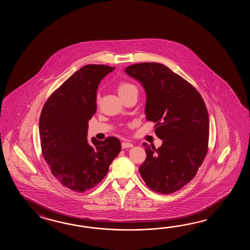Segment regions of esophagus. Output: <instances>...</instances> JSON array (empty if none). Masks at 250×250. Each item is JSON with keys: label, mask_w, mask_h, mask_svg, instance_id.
<instances>
[{"label": "esophagus", "mask_w": 250, "mask_h": 250, "mask_svg": "<svg viewBox=\"0 0 250 250\" xmlns=\"http://www.w3.org/2000/svg\"><path fill=\"white\" fill-rule=\"evenodd\" d=\"M133 144L129 143V142H123L122 143V147L123 149L128 148V147H132Z\"/></svg>", "instance_id": "esophagus-1"}]
</instances>
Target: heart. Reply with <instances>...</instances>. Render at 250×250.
<instances>
[{"label": "heart", "mask_w": 250, "mask_h": 250, "mask_svg": "<svg viewBox=\"0 0 250 250\" xmlns=\"http://www.w3.org/2000/svg\"><path fill=\"white\" fill-rule=\"evenodd\" d=\"M132 91H138L137 86L132 83L123 81V82H120L118 85V92H119V95L122 97L129 94Z\"/></svg>", "instance_id": "obj_1"}]
</instances>
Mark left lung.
Here are the masks:
<instances>
[{"label":"left lung","mask_w":250,"mask_h":250,"mask_svg":"<svg viewBox=\"0 0 250 250\" xmlns=\"http://www.w3.org/2000/svg\"><path fill=\"white\" fill-rule=\"evenodd\" d=\"M141 82L146 115L163 140L156 149L144 143L146 158L139 173L146 186L160 194L181 189L197 174L208 150L209 117L202 96L193 85L164 64L142 62L125 69Z\"/></svg>","instance_id":"obj_1"}]
</instances>
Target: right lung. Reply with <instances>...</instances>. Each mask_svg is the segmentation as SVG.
<instances>
[{"label":"right lung","mask_w":250,"mask_h":250,"mask_svg":"<svg viewBox=\"0 0 250 250\" xmlns=\"http://www.w3.org/2000/svg\"><path fill=\"white\" fill-rule=\"evenodd\" d=\"M115 67L87 64L49 96L39 119L41 149L53 177L76 192L96 187L122 149L117 138L87 142L98 85Z\"/></svg>","instance_id":"obj_1"}]
</instances>
